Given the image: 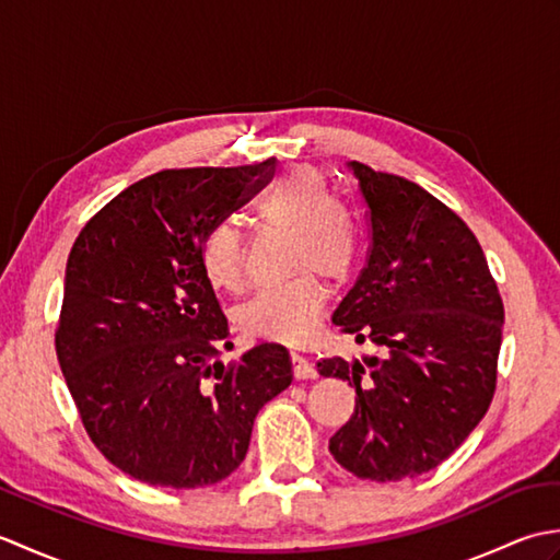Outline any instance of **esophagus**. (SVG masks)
Here are the masks:
<instances>
[{"instance_id": "obj_1", "label": "esophagus", "mask_w": 560, "mask_h": 560, "mask_svg": "<svg viewBox=\"0 0 560 560\" xmlns=\"http://www.w3.org/2000/svg\"><path fill=\"white\" fill-rule=\"evenodd\" d=\"M291 363H293V377L295 380H315L317 371L311 359H305L303 353H291Z\"/></svg>"}]
</instances>
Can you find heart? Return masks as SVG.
<instances>
[{
    "mask_svg": "<svg viewBox=\"0 0 560 560\" xmlns=\"http://www.w3.org/2000/svg\"><path fill=\"white\" fill-rule=\"evenodd\" d=\"M267 231L289 235L287 267L293 273L279 287L259 291L237 313L245 335L267 341L301 343L319 323L325 307L319 279L339 283L355 259V229L323 173L293 168L273 183L255 207ZM199 267L211 289L237 293L245 281V249L231 221L213 223L199 247Z\"/></svg>",
    "mask_w": 560,
    "mask_h": 560,
    "instance_id": "heart-1",
    "label": "heart"
}]
</instances>
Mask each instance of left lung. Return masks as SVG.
I'll list each match as a JSON object with an SVG mask.
<instances>
[{"label":"left lung","mask_w":560,"mask_h":560,"mask_svg":"<svg viewBox=\"0 0 560 560\" xmlns=\"http://www.w3.org/2000/svg\"><path fill=\"white\" fill-rule=\"evenodd\" d=\"M371 249L331 315L383 359H323L319 375L349 380L355 409L329 452L359 479L399 481L435 469L489 411L503 339V301L483 249L455 211L407 177L359 161Z\"/></svg>","instance_id":"8db88e82"}]
</instances>
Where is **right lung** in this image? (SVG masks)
<instances>
[{
    "label": "right lung",
    "instance_id": "right-lung-1",
    "mask_svg": "<svg viewBox=\"0 0 560 560\" xmlns=\"http://www.w3.org/2000/svg\"><path fill=\"white\" fill-rule=\"evenodd\" d=\"M241 168L161 171L129 185L79 233L55 335L86 433L132 479L165 489L219 483L241 467L255 416L293 380L281 343L241 361L199 267L213 223L271 177Z\"/></svg>",
    "mask_w": 560,
    "mask_h": 560
}]
</instances>
